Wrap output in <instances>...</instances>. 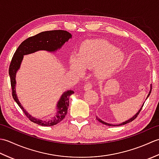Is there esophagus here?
Returning <instances> with one entry per match:
<instances>
[{
    "instance_id": "34e87169",
    "label": "esophagus",
    "mask_w": 159,
    "mask_h": 159,
    "mask_svg": "<svg viewBox=\"0 0 159 159\" xmlns=\"http://www.w3.org/2000/svg\"><path fill=\"white\" fill-rule=\"evenodd\" d=\"M93 87V85L92 83L91 82H87L86 83V85H85V87H84V89H85V90H88V89H92Z\"/></svg>"
}]
</instances>
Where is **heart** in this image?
<instances>
[{
	"mask_svg": "<svg viewBox=\"0 0 159 159\" xmlns=\"http://www.w3.org/2000/svg\"><path fill=\"white\" fill-rule=\"evenodd\" d=\"M124 54L121 50L103 40L86 41L81 45L79 55L70 57L71 70L77 74H82L83 68L93 67L95 76L99 79L109 76L122 63Z\"/></svg>",
	"mask_w": 159,
	"mask_h": 159,
	"instance_id": "b5f03b06",
	"label": "heart"
}]
</instances>
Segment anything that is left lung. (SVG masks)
I'll use <instances>...</instances> for the list:
<instances>
[{"label": "left lung", "instance_id": "obj_1", "mask_svg": "<svg viewBox=\"0 0 159 159\" xmlns=\"http://www.w3.org/2000/svg\"><path fill=\"white\" fill-rule=\"evenodd\" d=\"M151 91H152V88H151V89H150V92H149V93H148V97L147 98H148V96H150V93H151ZM141 109H142V108H141V109L138 111V113L135 115V116H133V117H131L130 120H128V121H124V122H123V123H121V124H117V125H114V124H108V123H106V122H104V121H103L102 120H101L100 118H98V117H96V120L98 121H100V123H102V124H105V125H107V126H121V125H124V124H128V123H129V122H131L132 121H133L134 120H135L136 118H137V117L138 116V115L139 114V113L141 112Z\"/></svg>", "mask_w": 159, "mask_h": 159}]
</instances>
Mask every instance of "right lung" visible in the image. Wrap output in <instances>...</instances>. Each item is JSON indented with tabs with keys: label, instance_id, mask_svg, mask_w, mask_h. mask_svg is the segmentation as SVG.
Returning a JSON list of instances; mask_svg holds the SVG:
<instances>
[{
	"label": "right lung",
	"instance_id": "1",
	"mask_svg": "<svg viewBox=\"0 0 159 159\" xmlns=\"http://www.w3.org/2000/svg\"><path fill=\"white\" fill-rule=\"evenodd\" d=\"M71 38H72V35L69 32L63 31V30H53V31H43L25 39V41L21 43V44L18 46L15 53L13 54L9 67V74L12 89V96L16 103L20 107V109L22 110L24 113L25 114V116L32 122L43 126H51L59 123L66 116L67 109L69 107V97L71 94L74 93V92L72 90H69L63 94V96L59 101L58 104H57L58 112H57L56 116L52 117L51 119L42 120L30 116L24 109L21 104L19 102L15 90L16 74L17 70L19 69L20 63H21L23 59V56L40 50H48V51L50 52L55 51L58 48H60L63 45V43H65Z\"/></svg>",
	"mask_w": 159,
	"mask_h": 159
}]
</instances>
